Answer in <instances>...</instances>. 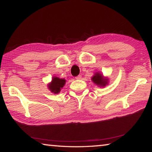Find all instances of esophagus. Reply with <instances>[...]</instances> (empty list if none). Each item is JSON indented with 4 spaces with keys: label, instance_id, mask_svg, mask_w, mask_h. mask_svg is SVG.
<instances>
[{
    "label": "esophagus",
    "instance_id": "obj_1",
    "mask_svg": "<svg viewBox=\"0 0 152 152\" xmlns=\"http://www.w3.org/2000/svg\"><path fill=\"white\" fill-rule=\"evenodd\" d=\"M81 78H82V76H81V75H78V76H76V79H77V80H80V79H81Z\"/></svg>",
    "mask_w": 152,
    "mask_h": 152
}]
</instances>
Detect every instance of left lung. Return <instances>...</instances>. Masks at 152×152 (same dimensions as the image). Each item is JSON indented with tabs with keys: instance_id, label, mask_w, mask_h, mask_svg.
Returning <instances> with one entry per match:
<instances>
[{
	"instance_id": "obj_1",
	"label": "left lung",
	"mask_w": 152,
	"mask_h": 152,
	"mask_svg": "<svg viewBox=\"0 0 152 152\" xmlns=\"http://www.w3.org/2000/svg\"><path fill=\"white\" fill-rule=\"evenodd\" d=\"M92 80L95 84L101 86H104L106 85L108 80L107 79L104 78L102 74H100L99 73H96L95 74V75L92 78Z\"/></svg>"
}]
</instances>
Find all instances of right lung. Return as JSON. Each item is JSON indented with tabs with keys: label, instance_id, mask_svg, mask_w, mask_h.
I'll list each match as a JSON object with an SVG mask.
<instances>
[{
	"label": "right lung",
	"instance_id": "right-lung-1",
	"mask_svg": "<svg viewBox=\"0 0 152 152\" xmlns=\"http://www.w3.org/2000/svg\"><path fill=\"white\" fill-rule=\"evenodd\" d=\"M66 80L64 79H60L58 78L57 77L56 78H53L51 83L49 85V88L50 89V91L53 92V93H58L61 91V88L64 86L65 84Z\"/></svg>",
	"mask_w": 152,
	"mask_h": 152
}]
</instances>
